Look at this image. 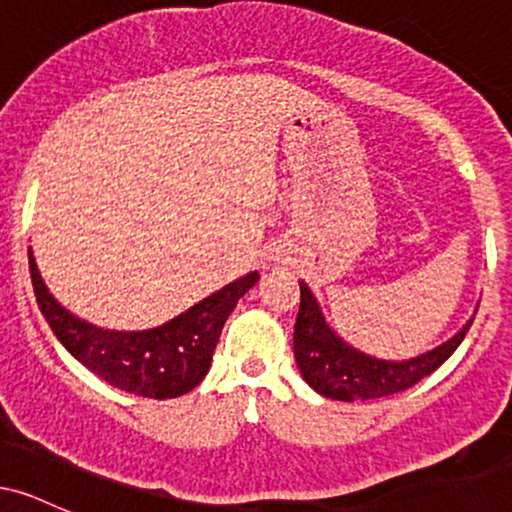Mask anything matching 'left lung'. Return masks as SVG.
Listing matches in <instances>:
<instances>
[{"label": "left lung", "instance_id": "8db88e82", "mask_svg": "<svg viewBox=\"0 0 512 512\" xmlns=\"http://www.w3.org/2000/svg\"><path fill=\"white\" fill-rule=\"evenodd\" d=\"M298 284H301V308H298L296 327H293V354H296L298 370L317 395L339 399V402L395 395L431 375L455 354L479 308L477 305L474 315L443 344L419 356L392 361V358L370 356L339 337L325 320V313L310 286L305 281H298Z\"/></svg>", "mask_w": 512, "mask_h": 512}]
</instances>
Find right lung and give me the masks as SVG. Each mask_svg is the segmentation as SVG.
Masks as SVG:
<instances>
[{"mask_svg":"<svg viewBox=\"0 0 512 512\" xmlns=\"http://www.w3.org/2000/svg\"><path fill=\"white\" fill-rule=\"evenodd\" d=\"M28 267L40 313L64 349L117 390L151 399L180 397L202 383L223 322L260 279V272H248L163 325L125 332L105 330L69 313L45 286L31 248Z\"/></svg>","mask_w":512,"mask_h":512,"instance_id":"add662e5","label":"right lung"}]
</instances>
